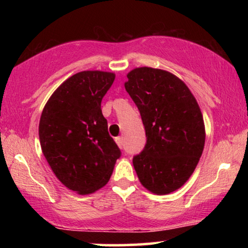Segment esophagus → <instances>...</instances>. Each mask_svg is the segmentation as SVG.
Wrapping results in <instances>:
<instances>
[{
    "label": "esophagus",
    "mask_w": 248,
    "mask_h": 248,
    "mask_svg": "<svg viewBox=\"0 0 248 248\" xmlns=\"http://www.w3.org/2000/svg\"><path fill=\"white\" fill-rule=\"evenodd\" d=\"M115 141H116L118 148H121V149L123 148V139H122L121 137H118V138L115 139Z\"/></svg>",
    "instance_id": "34e87169"
}]
</instances>
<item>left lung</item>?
Segmentation results:
<instances>
[{
    "label": "left lung",
    "instance_id": "1",
    "mask_svg": "<svg viewBox=\"0 0 248 248\" xmlns=\"http://www.w3.org/2000/svg\"><path fill=\"white\" fill-rule=\"evenodd\" d=\"M125 89L140 110L147 144L133 158L141 184L157 195L182 187L201 158L204 121L188 87L168 71L142 66L127 73Z\"/></svg>",
    "mask_w": 248,
    "mask_h": 248
}]
</instances>
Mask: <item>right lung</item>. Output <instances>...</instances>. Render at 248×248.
<instances>
[{
	"label": "right lung",
	"mask_w": 248,
	"mask_h": 248,
	"mask_svg": "<svg viewBox=\"0 0 248 248\" xmlns=\"http://www.w3.org/2000/svg\"><path fill=\"white\" fill-rule=\"evenodd\" d=\"M115 73L82 71L49 97L39 121L40 147L57 179L87 195L109 181L121 151L108 133L101 100Z\"/></svg>",
	"instance_id": "add662e5"
}]
</instances>
